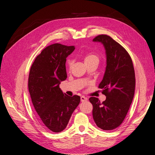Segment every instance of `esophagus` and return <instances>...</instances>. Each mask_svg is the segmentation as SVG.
I'll return each mask as SVG.
<instances>
[{
  "instance_id": "esophagus-1",
  "label": "esophagus",
  "mask_w": 155,
  "mask_h": 155,
  "mask_svg": "<svg viewBox=\"0 0 155 155\" xmlns=\"http://www.w3.org/2000/svg\"><path fill=\"white\" fill-rule=\"evenodd\" d=\"M87 101V97H85V96H81V102H84V101Z\"/></svg>"
}]
</instances>
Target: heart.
Listing matches in <instances>:
<instances>
[{
    "label": "heart",
    "mask_w": 155,
    "mask_h": 155,
    "mask_svg": "<svg viewBox=\"0 0 155 155\" xmlns=\"http://www.w3.org/2000/svg\"><path fill=\"white\" fill-rule=\"evenodd\" d=\"M83 57L84 59V62H85V64L94 61H99V58L97 57V55L96 54L93 52H86L83 54ZM72 64V61L71 59H68L67 61V66L69 69L71 68Z\"/></svg>",
    "instance_id": "heart-1"
}]
</instances>
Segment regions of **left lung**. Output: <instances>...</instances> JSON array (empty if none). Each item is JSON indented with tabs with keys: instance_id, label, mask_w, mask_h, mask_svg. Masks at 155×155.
I'll return each instance as SVG.
<instances>
[{
	"instance_id": "1",
	"label": "left lung",
	"mask_w": 155,
	"mask_h": 155,
	"mask_svg": "<svg viewBox=\"0 0 155 155\" xmlns=\"http://www.w3.org/2000/svg\"><path fill=\"white\" fill-rule=\"evenodd\" d=\"M104 45L107 66L100 88L106 96L100 102L95 97L89 98L92 104V116L98 127L112 130L123 122L133 101L135 89V74L132 59L127 51L109 35H100L93 39Z\"/></svg>"
}]
</instances>
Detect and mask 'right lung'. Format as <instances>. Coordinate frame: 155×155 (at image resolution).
Here are the masks:
<instances>
[{
    "mask_svg": "<svg viewBox=\"0 0 155 155\" xmlns=\"http://www.w3.org/2000/svg\"><path fill=\"white\" fill-rule=\"evenodd\" d=\"M74 46L55 43L42 50L33 63L28 89L40 123L54 133L63 130L80 102V97L68 96L59 88L67 78L66 61Z\"/></svg>",
    "mask_w": 155,
    "mask_h": 155,
    "instance_id": "right-lung-1",
    "label": "right lung"
}]
</instances>
